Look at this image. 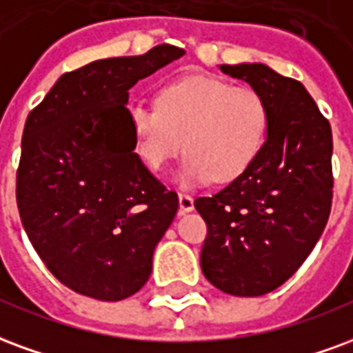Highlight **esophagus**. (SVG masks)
<instances>
[{
  "label": "esophagus",
  "instance_id": "obj_1",
  "mask_svg": "<svg viewBox=\"0 0 353 353\" xmlns=\"http://www.w3.org/2000/svg\"><path fill=\"white\" fill-rule=\"evenodd\" d=\"M179 205H180V212H182V214H184V212H192V210H194V197H192L190 194L180 192Z\"/></svg>",
  "mask_w": 353,
  "mask_h": 353
}]
</instances>
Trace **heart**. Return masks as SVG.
Instances as JSON below:
<instances>
[{
  "label": "heart",
  "mask_w": 353,
  "mask_h": 353,
  "mask_svg": "<svg viewBox=\"0 0 353 353\" xmlns=\"http://www.w3.org/2000/svg\"><path fill=\"white\" fill-rule=\"evenodd\" d=\"M130 123L139 159L163 171L180 152L190 154L179 182L197 186L235 180L256 161L269 131L265 99L212 77H186L159 92L158 105L135 103Z\"/></svg>",
  "instance_id": "obj_1"
}]
</instances>
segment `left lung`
I'll list each match as a JSON object with an SVG mask.
<instances>
[{
    "instance_id": "8db88e82",
    "label": "left lung",
    "mask_w": 353,
    "mask_h": 353,
    "mask_svg": "<svg viewBox=\"0 0 353 353\" xmlns=\"http://www.w3.org/2000/svg\"><path fill=\"white\" fill-rule=\"evenodd\" d=\"M265 99L269 131L256 161L195 208L207 223L203 274L218 290H276L318 243L333 201V135L305 86L263 63L220 65Z\"/></svg>"
}]
</instances>
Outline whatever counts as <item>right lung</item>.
Returning <instances> with one entry per match:
<instances>
[{
  "label": "right lung",
  "mask_w": 353,
  "mask_h": 353,
  "mask_svg": "<svg viewBox=\"0 0 353 353\" xmlns=\"http://www.w3.org/2000/svg\"><path fill=\"white\" fill-rule=\"evenodd\" d=\"M184 56L158 45L143 56L92 61L61 74L28 114L17 205L46 269L99 301L137 293L156 244L179 210L135 154L128 90Z\"/></svg>",
  "instance_id": "1"
}]
</instances>
